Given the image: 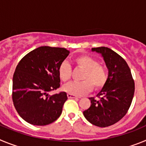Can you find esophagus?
Wrapping results in <instances>:
<instances>
[{
  "label": "esophagus",
  "instance_id": "1",
  "mask_svg": "<svg viewBox=\"0 0 146 146\" xmlns=\"http://www.w3.org/2000/svg\"><path fill=\"white\" fill-rule=\"evenodd\" d=\"M67 96H68V98H69V99H77V98H79L78 96H75V95H73V94H67Z\"/></svg>",
  "mask_w": 146,
  "mask_h": 146
}]
</instances>
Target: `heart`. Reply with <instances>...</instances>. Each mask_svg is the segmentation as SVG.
Instances as JSON below:
<instances>
[{
  "label": "heart",
  "instance_id": "heart-1",
  "mask_svg": "<svg viewBox=\"0 0 146 146\" xmlns=\"http://www.w3.org/2000/svg\"><path fill=\"white\" fill-rule=\"evenodd\" d=\"M74 65L83 72L80 77L82 81L71 82L66 85L64 90L68 94L80 96L94 90H99L104 86L107 81V70L102 64L94 58L87 55H81L73 59ZM58 76L63 82H67L71 79L72 68L67 61H63L58 67Z\"/></svg>",
  "mask_w": 146,
  "mask_h": 146
}]
</instances>
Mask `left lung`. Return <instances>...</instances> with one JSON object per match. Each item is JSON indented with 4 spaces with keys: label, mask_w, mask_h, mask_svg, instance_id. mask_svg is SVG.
<instances>
[{
    "label": "left lung",
    "mask_w": 146,
    "mask_h": 146,
    "mask_svg": "<svg viewBox=\"0 0 146 146\" xmlns=\"http://www.w3.org/2000/svg\"><path fill=\"white\" fill-rule=\"evenodd\" d=\"M101 53L109 70L108 78L99 99L89 98L91 106L83 112L86 119L99 127H107L119 121L128 112L135 93V81L126 60L111 49L94 47Z\"/></svg>",
    "instance_id": "8db88e82"
}]
</instances>
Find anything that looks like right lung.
I'll return each instance as SVG.
<instances>
[{
  "label": "right lung",
  "instance_id": "obj_1",
  "mask_svg": "<svg viewBox=\"0 0 146 146\" xmlns=\"http://www.w3.org/2000/svg\"><path fill=\"white\" fill-rule=\"evenodd\" d=\"M69 54L66 48L43 46L18 63L13 75L12 101L18 114L28 123L45 126L61 114L66 93H48L60 86L58 70Z\"/></svg>",
  "mask_w": 146,
  "mask_h": 146
}]
</instances>
